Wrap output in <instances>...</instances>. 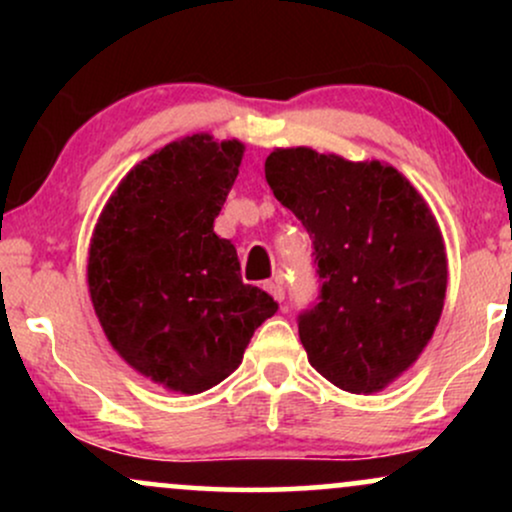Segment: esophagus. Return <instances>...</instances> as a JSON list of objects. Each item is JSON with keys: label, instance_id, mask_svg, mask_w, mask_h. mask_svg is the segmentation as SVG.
<instances>
[{"label": "esophagus", "instance_id": "34e87169", "mask_svg": "<svg viewBox=\"0 0 512 512\" xmlns=\"http://www.w3.org/2000/svg\"><path fill=\"white\" fill-rule=\"evenodd\" d=\"M264 291L269 293V296L274 298V301H284V284H281V279H269L264 281Z\"/></svg>", "mask_w": 512, "mask_h": 512}]
</instances>
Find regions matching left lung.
<instances>
[{
	"label": "left lung",
	"instance_id": "8db88e82",
	"mask_svg": "<svg viewBox=\"0 0 512 512\" xmlns=\"http://www.w3.org/2000/svg\"><path fill=\"white\" fill-rule=\"evenodd\" d=\"M264 178L313 238L322 286L298 315L310 366L354 395L385 390L421 356L443 313L448 257L436 216L380 161L274 149Z\"/></svg>",
	"mask_w": 512,
	"mask_h": 512
}]
</instances>
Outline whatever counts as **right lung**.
<instances>
[{
    "instance_id": "add662e5",
    "label": "right lung",
    "mask_w": 512,
    "mask_h": 512,
    "mask_svg": "<svg viewBox=\"0 0 512 512\" xmlns=\"http://www.w3.org/2000/svg\"><path fill=\"white\" fill-rule=\"evenodd\" d=\"M245 146L192 134L122 178L88 250V291L113 349L182 395L226 380L276 301L240 279L238 252L214 219Z\"/></svg>"
}]
</instances>
